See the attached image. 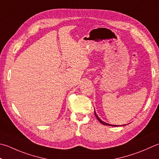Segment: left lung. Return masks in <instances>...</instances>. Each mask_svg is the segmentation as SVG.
Returning a JSON list of instances; mask_svg holds the SVG:
<instances>
[{"mask_svg":"<svg viewBox=\"0 0 159 159\" xmlns=\"http://www.w3.org/2000/svg\"><path fill=\"white\" fill-rule=\"evenodd\" d=\"M94 114H95V116H96V119H97L98 120V121L99 122H100L101 123H102V124H103V125H109V126H111V125H110V124H108V123H105V122H103V121H102L100 119H99V117L97 116V114H96V112H95V111H94ZM111 126H114V127H116V126H119V125H111Z\"/></svg>","mask_w":159,"mask_h":159,"instance_id":"obj_1","label":"left lung"}]
</instances>
